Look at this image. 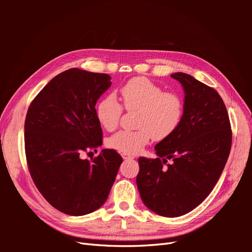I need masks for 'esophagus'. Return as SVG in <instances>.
<instances>
[{
    "label": "esophagus",
    "mask_w": 252,
    "mask_h": 252,
    "mask_svg": "<svg viewBox=\"0 0 252 252\" xmlns=\"http://www.w3.org/2000/svg\"><path fill=\"white\" fill-rule=\"evenodd\" d=\"M122 158H123L124 159H131V158H133V157H132V156H130V155H126V154H122Z\"/></svg>",
    "instance_id": "34e87169"
}]
</instances>
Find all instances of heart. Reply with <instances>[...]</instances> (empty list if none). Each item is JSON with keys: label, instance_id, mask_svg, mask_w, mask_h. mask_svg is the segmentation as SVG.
Instances as JSON below:
<instances>
[{"label": "heart", "instance_id": "heart-1", "mask_svg": "<svg viewBox=\"0 0 252 252\" xmlns=\"http://www.w3.org/2000/svg\"><path fill=\"white\" fill-rule=\"evenodd\" d=\"M122 105L127 111H138L135 130H121L108 140V146L122 154L136 155L154 138L165 140L177 130L184 113V101L173 91H164L147 78H133L119 89ZM111 94L97 103L95 116L108 131L119 126L123 108Z\"/></svg>", "mask_w": 252, "mask_h": 252}]
</instances>
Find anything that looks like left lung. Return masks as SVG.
Returning a JSON list of instances; mask_svg holds the SVG:
<instances>
[{"label":"left lung","mask_w":252,"mask_h":252,"mask_svg":"<svg viewBox=\"0 0 252 252\" xmlns=\"http://www.w3.org/2000/svg\"><path fill=\"white\" fill-rule=\"evenodd\" d=\"M171 78L185 90L182 121L169 138L156 145L158 158H139L136 175L143 203L167 218L186 215L209 195L232 142L229 116L218 91L186 73Z\"/></svg>","instance_id":"8db88e82"}]
</instances>
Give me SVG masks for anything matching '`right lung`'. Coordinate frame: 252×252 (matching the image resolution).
I'll use <instances>...</instances> for the list:
<instances>
[{
	"mask_svg": "<svg viewBox=\"0 0 252 252\" xmlns=\"http://www.w3.org/2000/svg\"><path fill=\"white\" fill-rule=\"evenodd\" d=\"M110 77L71 68L53 78L30 103L25 120L27 166L37 190L51 206L69 216L94 212L107 200L123 158L103 149L96 101Z\"/></svg>",
	"mask_w": 252,
	"mask_h": 252,
	"instance_id": "1",
	"label": "right lung"
}]
</instances>
